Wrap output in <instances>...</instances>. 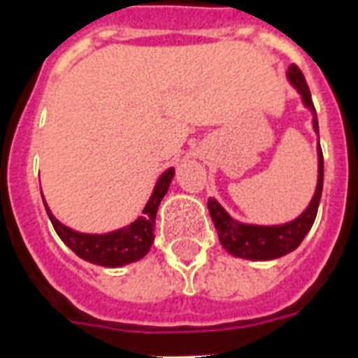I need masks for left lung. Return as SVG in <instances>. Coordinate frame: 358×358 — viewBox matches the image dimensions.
Returning a JSON list of instances; mask_svg holds the SVG:
<instances>
[{
  "label": "left lung",
  "mask_w": 358,
  "mask_h": 358,
  "mask_svg": "<svg viewBox=\"0 0 358 358\" xmlns=\"http://www.w3.org/2000/svg\"><path fill=\"white\" fill-rule=\"evenodd\" d=\"M287 77L292 83V86L300 92L305 106L313 112V129L318 132L316 110L303 73L296 64H292L289 71H287ZM322 187H324V156H322L320 141H318V184H316L315 196L310 200V204L307 206V209L298 219L280 226L243 224V222H237L235 219H231L217 200H208L209 215H211L217 234H219L220 245L224 246L229 254L235 255V257L252 261L278 259L281 255L289 254V252H292V250L301 245V241L305 239V235L315 222L316 211H318V206H320Z\"/></svg>",
  "instance_id": "1"
}]
</instances>
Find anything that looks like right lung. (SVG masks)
<instances>
[{
  "mask_svg": "<svg viewBox=\"0 0 358 358\" xmlns=\"http://www.w3.org/2000/svg\"><path fill=\"white\" fill-rule=\"evenodd\" d=\"M173 176L174 169L171 167L156 182V187H154L152 196L145 206L143 215L138 217L127 228L115 229V231H110V234H78V231H73V229L64 226L62 222H58L55 219L53 213L49 211L48 204H45V200H43V206H45L49 220H51L58 237L73 250L78 257H83V259L94 264H103V266H123V264L141 259L152 246L156 211H158L159 202H162L167 189H169Z\"/></svg>",
  "mask_w": 358,
  "mask_h": 358,
  "instance_id": "obj_1",
  "label": "right lung"
}]
</instances>
